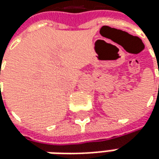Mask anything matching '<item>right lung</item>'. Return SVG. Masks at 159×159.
Returning <instances> with one entry per match:
<instances>
[{"mask_svg":"<svg viewBox=\"0 0 159 159\" xmlns=\"http://www.w3.org/2000/svg\"><path fill=\"white\" fill-rule=\"evenodd\" d=\"M0 74H1V73H0Z\"/></svg>","mask_w":159,"mask_h":159,"instance_id":"obj_1","label":"right lung"}]
</instances>
